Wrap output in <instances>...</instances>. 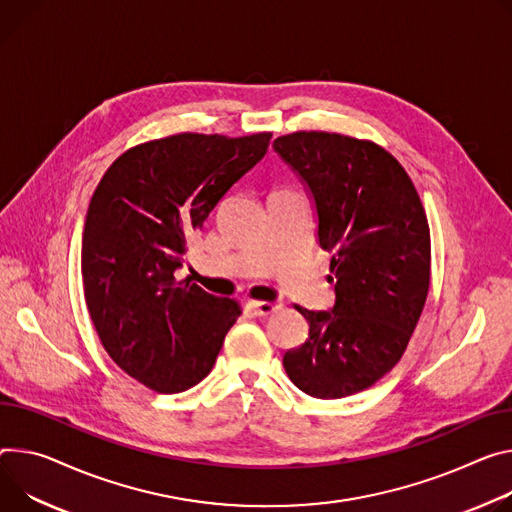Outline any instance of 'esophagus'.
Listing matches in <instances>:
<instances>
[{
	"mask_svg": "<svg viewBox=\"0 0 512 512\" xmlns=\"http://www.w3.org/2000/svg\"><path fill=\"white\" fill-rule=\"evenodd\" d=\"M249 306L257 316H267V314H271V312L280 308V304H277V302H267V300H251Z\"/></svg>",
	"mask_w": 512,
	"mask_h": 512,
	"instance_id": "1",
	"label": "esophagus"
}]
</instances>
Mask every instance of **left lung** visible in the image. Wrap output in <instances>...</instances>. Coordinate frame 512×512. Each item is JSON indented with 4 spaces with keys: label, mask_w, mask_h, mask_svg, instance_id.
Instances as JSON below:
<instances>
[{
    "label": "left lung",
    "mask_w": 512,
    "mask_h": 512,
    "mask_svg": "<svg viewBox=\"0 0 512 512\" xmlns=\"http://www.w3.org/2000/svg\"><path fill=\"white\" fill-rule=\"evenodd\" d=\"M273 149L312 192L335 275L331 312L296 306L310 331L284 355L286 374L314 398H345L388 374L421 318L431 282L427 214L404 167L376 143L300 130L277 136Z\"/></svg>",
    "instance_id": "8db88e82"
}]
</instances>
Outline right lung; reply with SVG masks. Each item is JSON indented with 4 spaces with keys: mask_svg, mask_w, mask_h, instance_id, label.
<instances>
[{
    "mask_svg": "<svg viewBox=\"0 0 512 512\" xmlns=\"http://www.w3.org/2000/svg\"><path fill=\"white\" fill-rule=\"evenodd\" d=\"M271 132H179L124 151L91 196L81 245L96 333L130 378L159 394L202 382L241 304L175 280L188 243L255 163Z\"/></svg>",
    "mask_w": 512,
    "mask_h": 512,
    "instance_id": "1",
    "label": "right lung"
}]
</instances>
